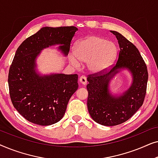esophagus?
I'll return each mask as SVG.
<instances>
[{
    "label": "esophagus",
    "instance_id": "1",
    "mask_svg": "<svg viewBox=\"0 0 158 158\" xmlns=\"http://www.w3.org/2000/svg\"><path fill=\"white\" fill-rule=\"evenodd\" d=\"M79 83L83 85H85L87 84V80H86V77L84 76V75H83V76H81V77H80Z\"/></svg>",
    "mask_w": 158,
    "mask_h": 158
}]
</instances>
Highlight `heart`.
I'll return each instance as SVG.
<instances>
[{"mask_svg":"<svg viewBox=\"0 0 158 158\" xmlns=\"http://www.w3.org/2000/svg\"><path fill=\"white\" fill-rule=\"evenodd\" d=\"M74 55L70 56L73 66L78 68L80 62L87 64L88 72L100 74L109 68L117 55V47L114 42L97 35H90L76 42Z\"/></svg>","mask_w":158,"mask_h":158,"instance_id":"1","label":"heart"}]
</instances>
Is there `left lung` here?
<instances>
[{
    "label": "left lung",
    "instance_id": "8db88e82",
    "mask_svg": "<svg viewBox=\"0 0 158 158\" xmlns=\"http://www.w3.org/2000/svg\"><path fill=\"white\" fill-rule=\"evenodd\" d=\"M119 44L117 62L104 74L87 78L88 109L95 122L103 126H115L130 118L142 106L146 94L148 73L139 50L116 31H111ZM123 71L131 75V83L122 93L111 91L110 83Z\"/></svg>",
    "mask_w": 158,
    "mask_h": 158
}]
</instances>
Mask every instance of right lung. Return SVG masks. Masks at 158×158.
Masks as SVG:
<instances>
[{
  "label": "right lung",
  "mask_w": 158,
  "mask_h": 158,
  "mask_svg": "<svg viewBox=\"0 0 158 158\" xmlns=\"http://www.w3.org/2000/svg\"><path fill=\"white\" fill-rule=\"evenodd\" d=\"M77 31L75 27H42L17 49L8 73V87L15 109L29 122L49 126L64 116L78 88L77 75L42 74L37 59L42 50L52 46H58L57 50L67 57Z\"/></svg>",
  "instance_id": "obj_1"
}]
</instances>
